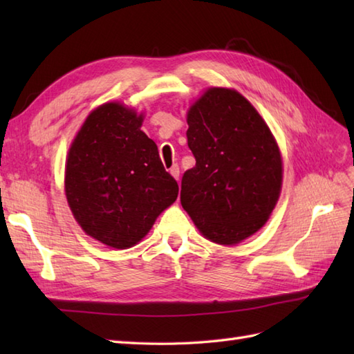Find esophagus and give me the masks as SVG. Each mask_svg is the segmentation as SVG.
I'll return each instance as SVG.
<instances>
[{
	"mask_svg": "<svg viewBox=\"0 0 354 354\" xmlns=\"http://www.w3.org/2000/svg\"><path fill=\"white\" fill-rule=\"evenodd\" d=\"M170 175L176 179V181H179V167L178 164H173L170 167Z\"/></svg>",
	"mask_w": 354,
	"mask_h": 354,
	"instance_id": "1",
	"label": "esophagus"
}]
</instances>
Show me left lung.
I'll return each mask as SVG.
<instances>
[{
    "label": "left lung",
    "instance_id": "8db88e82",
    "mask_svg": "<svg viewBox=\"0 0 354 354\" xmlns=\"http://www.w3.org/2000/svg\"><path fill=\"white\" fill-rule=\"evenodd\" d=\"M196 165L181 184V204L205 239L232 246L272 214L283 185V158L269 126L232 88L209 86L187 111Z\"/></svg>",
    "mask_w": 354,
    "mask_h": 354
}]
</instances>
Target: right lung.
<instances>
[{
	"label": "right lung",
	"instance_id": "obj_1",
	"mask_svg": "<svg viewBox=\"0 0 354 354\" xmlns=\"http://www.w3.org/2000/svg\"><path fill=\"white\" fill-rule=\"evenodd\" d=\"M145 112L106 102L89 112L65 161V196L85 234L114 250L141 242L178 198L153 140L141 131Z\"/></svg>",
	"mask_w": 354,
	"mask_h": 354
}]
</instances>
